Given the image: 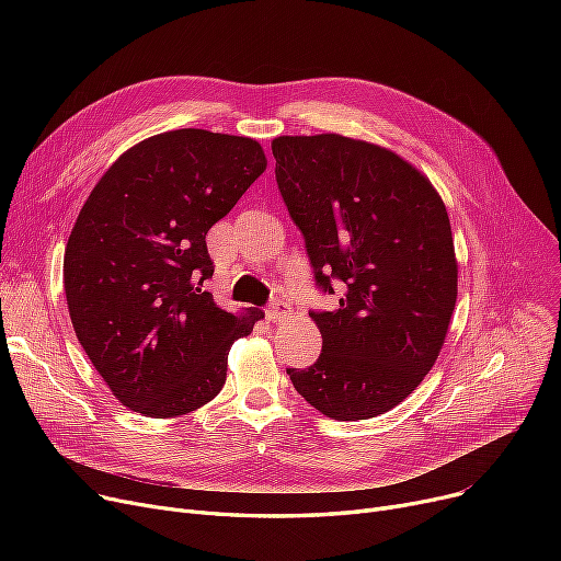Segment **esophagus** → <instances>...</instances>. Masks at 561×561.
<instances>
[{"label":"esophagus","instance_id":"34e87169","mask_svg":"<svg viewBox=\"0 0 561 561\" xmlns=\"http://www.w3.org/2000/svg\"><path fill=\"white\" fill-rule=\"evenodd\" d=\"M265 316H268V320H273V322L286 320V318H290V305L284 300H275L268 309H265Z\"/></svg>","mask_w":561,"mask_h":561}]
</instances>
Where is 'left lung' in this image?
Segmentation results:
<instances>
[{
  "mask_svg": "<svg viewBox=\"0 0 561 561\" xmlns=\"http://www.w3.org/2000/svg\"><path fill=\"white\" fill-rule=\"evenodd\" d=\"M273 157L316 284L343 288L339 309L309 313L318 362L286 373L328 419H375L421 385L446 343L457 302L446 204L419 168L375 142L279 136Z\"/></svg>",
  "mask_w": 561,
  "mask_h": 561,
  "instance_id": "8db88e82",
  "label": "left lung"
}]
</instances>
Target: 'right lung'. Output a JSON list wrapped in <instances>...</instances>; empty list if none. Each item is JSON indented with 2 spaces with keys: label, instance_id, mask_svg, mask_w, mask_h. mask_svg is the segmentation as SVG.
I'll use <instances>...</instances> for the list:
<instances>
[{
  "label": "right lung",
  "instance_id": "1",
  "mask_svg": "<svg viewBox=\"0 0 561 561\" xmlns=\"http://www.w3.org/2000/svg\"><path fill=\"white\" fill-rule=\"evenodd\" d=\"M265 165L254 138L174 129L129 147L83 202L64 256L70 320L138 414L174 419L214 400L231 343L263 318L220 309L202 284L214 277L206 231Z\"/></svg>",
  "mask_w": 561,
  "mask_h": 561
}]
</instances>
